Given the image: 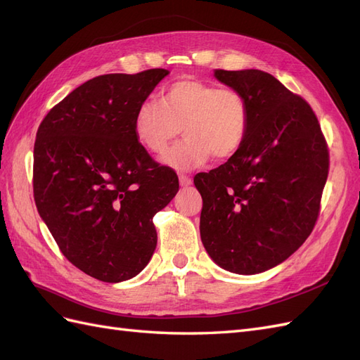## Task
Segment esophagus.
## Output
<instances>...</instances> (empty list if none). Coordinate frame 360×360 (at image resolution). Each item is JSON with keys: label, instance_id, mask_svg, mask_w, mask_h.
I'll use <instances>...</instances> for the list:
<instances>
[{"label": "esophagus", "instance_id": "obj_1", "mask_svg": "<svg viewBox=\"0 0 360 360\" xmlns=\"http://www.w3.org/2000/svg\"><path fill=\"white\" fill-rule=\"evenodd\" d=\"M179 181H180V184H181V186H189V184L192 183L191 177H188V176H184V174H180V176H179Z\"/></svg>", "mask_w": 360, "mask_h": 360}]
</instances>
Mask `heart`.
Segmentation results:
<instances>
[{"label": "heart", "instance_id": "heart-1", "mask_svg": "<svg viewBox=\"0 0 360 360\" xmlns=\"http://www.w3.org/2000/svg\"><path fill=\"white\" fill-rule=\"evenodd\" d=\"M249 123V102L240 90L189 78L171 84L162 102L153 97L141 102L134 132L141 146L160 155L183 129L186 139L163 160L177 169H192L212 156L233 158L245 143Z\"/></svg>", "mask_w": 360, "mask_h": 360}]
</instances>
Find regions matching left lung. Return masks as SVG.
<instances>
[{
	"label": "left lung",
	"instance_id": "1",
	"mask_svg": "<svg viewBox=\"0 0 360 360\" xmlns=\"http://www.w3.org/2000/svg\"><path fill=\"white\" fill-rule=\"evenodd\" d=\"M214 76L240 90L250 123L242 148L200 172L201 240L217 266L255 275L278 266L307 240L320 214L329 148L317 115L299 94L263 70Z\"/></svg>",
	"mask_w": 360,
	"mask_h": 360
}]
</instances>
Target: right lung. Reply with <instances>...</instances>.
Masks as SVG:
<instances>
[{
    "instance_id": "add662e5",
    "label": "right lung",
    "mask_w": 360,
    "mask_h": 360,
    "mask_svg": "<svg viewBox=\"0 0 360 360\" xmlns=\"http://www.w3.org/2000/svg\"><path fill=\"white\" fill-rule=\"evenodd\" d=\"M169 72L110 73L84 82L37 129L32 192L73 266L103 282L136 276L153 255V216L179 191L134 132L138 105Z\"/></svg>"
}]
</instances>
